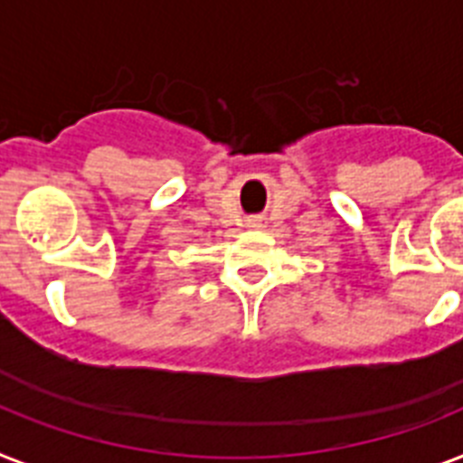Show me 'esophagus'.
Listing matches in <instances>:
<instances>
[{
  "mask_svg": "<svg viewBox=\"0 0 463 463\" xmlns=\"http://www.w3.org/2000/svg\"><path fill=\"white\" fill-rule=\"evenodd\" d=\"M247 225H250V228H261V225H264V219H259V216H251V219L247 221Z\"/></svg>",
  "mask_w": 463,
  "mask_h": 463,
  "instance_id": "esophagus-1",
  "label": "esophagus"
}]
</instances>
